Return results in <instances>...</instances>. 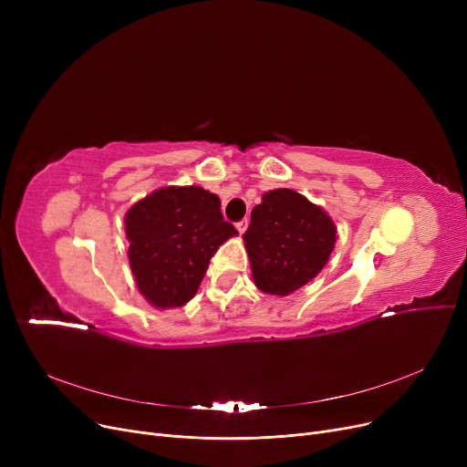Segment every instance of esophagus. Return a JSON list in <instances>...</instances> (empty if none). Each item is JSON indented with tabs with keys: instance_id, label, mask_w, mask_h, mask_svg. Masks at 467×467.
Returning <instances> with one entry per match:
<instances>
[{
	"instance_id": "34e87169",
	"label": "esophagus",
	"mask_w": 467,
	"mask_h": 467,
	"mask_svg": "<svg viewBox=\"0 0 467 467\" xmlns=\"http://www.w3.org/2000/svg\"><path fill=\"white\" fill-rule=\"evenodd\" d=\"M248 223L250 221L248 219H242V221H238L236 223V231L242 234V233H246V229H248Z\"/></svg>"
}]
</instances>
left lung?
<instances>
[{
  "instance_id": "left-lung-1",
  "label": "left lung",
  "mask_w": 467,
  "mask_h": 467,
  "mask_svg": "<svg viewBox=\"0 0 467 467\" xmlns=\"http://www.w3.org/2000/svg\"><path fill=\"white\" fill-rule=\"evenodd\" d=\"M252 278L263 293L285 297L322 273L337 242L329 213L293 189L261 196L244 233Z\"/></svg>"
}]
</instances>
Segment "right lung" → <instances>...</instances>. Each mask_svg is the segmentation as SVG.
I'll return each instance as SVG.
<instances>
[{
  "mask_svg": "<svg viewBox=\"0 0 467 467\" xmlns=\"http://www.w3.org/2000/svg\"><path fill=\"white\" fill-rule=\"evenodd\" d=\"M219 208V196L199 185H168L129 208L130 271L147 303L166 310L194 297L217 248L238 234Z\"/></svg>",
  "mask_w": 467,
  "mask_h": 467,
  "instance_id": "1",
  "label": "right lung"
}]
</instances>
